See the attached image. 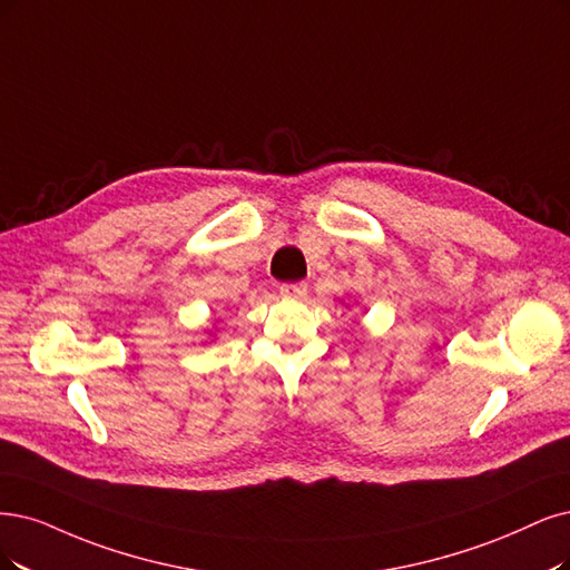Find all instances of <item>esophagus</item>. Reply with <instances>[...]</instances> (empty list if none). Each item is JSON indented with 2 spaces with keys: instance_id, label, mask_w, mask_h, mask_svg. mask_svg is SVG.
<instances>
[{
  "instance_id": "34e87169",
  "label": "esophagus",
  "mask_w": 570,
  "mask_h": 570,
  "mask_svg": "<svg viewBox=\"0 0 570 570\" xmlns=\"http://www.w3.org/2000/svg\"><path fill=\"white\" fill-rule=\"evenodd\" d=\"M279 293L284 298H291V301H303L307 296V284L303 282H296V284H282L279 286Z\"/></svg>"
}]
</instances>
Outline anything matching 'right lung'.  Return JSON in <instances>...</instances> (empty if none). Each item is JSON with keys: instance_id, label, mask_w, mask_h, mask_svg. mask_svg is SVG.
Here are the masks:
<instances>
[{"instance_id": "obj_1", "label": "right lung", "mask_w": 570, "mask_h": 570, "mask_svg": "<svg viewBox=\"0 0 570 570\" xmlns=\"http://www.w3.org/2000/svg\"><path fill=\"white\" fill-rule=\"evenodd\" d=\"M214 331H218V328H206V333H208V335H214Z\"/></svg>"}]
</instances>
